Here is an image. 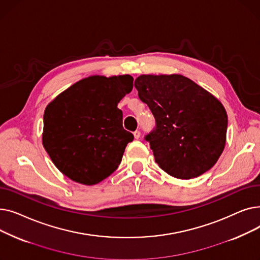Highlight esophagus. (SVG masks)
Wrapping results in <instances>:
<instances>
[{
  "mask_svg": "<svg viewBox=\"0 0 260 260\" xmlns=\"http://www.w3.org/2000/svg\"><path fill=\"white\" fill-rule=\"evenodd\" d=\"M140 131H135L134 132V137H135V139H139L140 138Z\"/></svg>",
  "mask_w": 260,
  "mask_h": 260,
  "instance_id": "34e87169",
  "label": "esophagus"
}]
</instances>
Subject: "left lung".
<instances>
[{
    "instance_id": "1",
    "label": "left lung",
    "mask_w": 260,
    "mask_h": 260,
    "mask_svg": "<svg viewBox=\"0 0 260 260\" xmlns=\"http://www.w3.org/2000/svg\"><path fill=\"white\" fill-rule=\"evenodd\" d=\"M135 87L156 120L145 140L160 169L178 179L196 178L211 170L226 141L222 103L182 75H141Z\"/></svg>"
}]
</instances>
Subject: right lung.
Wrapping results in <instances>:
<instances>
[{
    "label": "right lung",
    "mask_w": 260,
    "mask_h": 260,
    "mask_svg": "<svg viewBox=\"0 0 260 260\" xmlns=\"http://www.w3.org/2000/svg\"><path fill=\"white\" fill-rule=\"evenodd\" d=\"M129 75L90 76L45 108L42 143L53 165L78 183L93 185L113 174L134 136L122 126L118 103L133 89Z\"/></svg>",
    "instance_id": "1"
}]
</instances>
